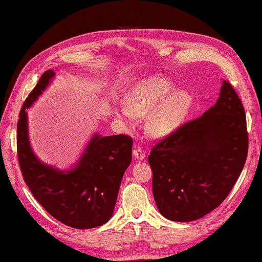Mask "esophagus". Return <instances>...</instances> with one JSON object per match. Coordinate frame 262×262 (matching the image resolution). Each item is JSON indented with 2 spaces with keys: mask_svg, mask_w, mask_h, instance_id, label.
<instances>
[{
  "mask_svg": "<svg viewBox=\"0 0 262 262\" xmlns=\"http://www.w3.org/2000/svg\"><path fill=\"white\" fill-rule=\"evenodd\" d=\"M133 155L137 160H143L145 158V153L140 146H135V148L133 149Z\"/></svg>",
  "mask_w": 262,
  "mask_h": 262,
  "instance_id": "1",
  "label": "esophagus"
}]
</instances>
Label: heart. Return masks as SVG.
<instances>
[{
	"mask_svg": "<svg viewBox=\"0 0 262 262\" xmlns=\"http://www.w3.org/2000/svg\"><path fill=\"white\" fill-rule=\"evenodd\" d=\"M173 91L169 78L154 75L141 79L129 90L126 104L117 109V117L133 124L136 116L145 117V129L154 138L173 133L187 117L191 99L184 91Z\"/></svg>",
	"mask_w": 262,
	"mask_h": 262,
	"instance_id": "1",
	"label": "heart"
}]
</instances>
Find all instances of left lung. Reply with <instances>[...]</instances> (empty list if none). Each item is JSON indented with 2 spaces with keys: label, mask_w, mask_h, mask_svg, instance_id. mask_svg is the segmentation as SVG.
<instances>
[{
  "label": "left lung",
  "mask_w": 262,
  "mask_h": 262,
  "mask_svg": "<svg viewBox=\"0 0 262 262\" xmlns=\"http://www.w3.org/2000/svg\"><path fill=\"white\" fill-rule=\"evenodd\" d=\"M247 149L244 107L223 80L214 106L150 149L147 160L159 212L171 221L191 222L215 209L239 178Z\"/></svg>",
  "instance_id": "left-lung-1"
}]
</instances>
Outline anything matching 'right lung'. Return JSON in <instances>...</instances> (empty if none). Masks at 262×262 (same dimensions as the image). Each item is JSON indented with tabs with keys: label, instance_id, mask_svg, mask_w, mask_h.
<instances>
[{
	"label": "right lung",
	"instance_id": "right-lung-1",
	"mask_svg": "<svg viewBox=\"0 0 262 262\" xmlns=\"http://www.w3.org/2000/svg\"><path fill=\"white\" fill-rule=\"evenodd\" d=\"M53 70L46 71L27 96L17 124V150L24 182L34 198L59 222L77 229L98 227L114 213L124 172L132 161L133 139L126 135L94 134L71 170L61 171L40 161L29 139L27 113L49 86Z\"/></svg>",
	"mask_w": 262,
	"mask_h": 262
}]
</instances>
